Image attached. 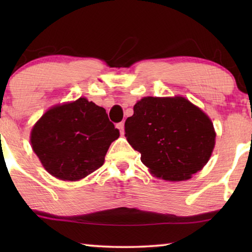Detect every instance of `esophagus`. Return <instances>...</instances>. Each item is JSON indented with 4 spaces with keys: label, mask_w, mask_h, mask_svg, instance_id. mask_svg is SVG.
I'll return each mask as SVG.
<instances>
[{
    "label": "esophagus",
    "mask_w": 252,
    "mask_h": 252,
    "mask_svg": "<svg viewBox=\"0 0 252 252\" xmlns=\"http://www.w3.org/2000/svg\"><path fill=\"white\" fill-rule=\"evenodd\" d=\"M117 128L120 130V134H122V135H123L124 132H125V124H124L123 122L119 123V124H117Z\"/></svg>",
    "instance_id": "1"
}]
</instances>
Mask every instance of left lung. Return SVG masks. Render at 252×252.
<instances>
[{
  "label": "left lung",
  "instance_id": "obj_1",
  "mask_svg": "<svg viewBox=\"0 0 252 252\" xmlns=\"http://www.w3.org/2000/svg\"><path fill=\"white\" fill-rule=\"evenodd\" d=\"M125 136L158 178L187 180L208 163L215 148L213 124L184 97H144L125 122Z\"/></svg>",
  "mask_w": 252,
  "mask_h": 252
}]
</instances>
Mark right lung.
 I'll list each match as a JSON object with an SVG mask.
<instances>
[{"label": "right lung", "mask_w": 252, "mask_h": 252, "mask_svg": "<svg viewBox=\"0 0 252 252\" xmlns=\"http://www.w3.org/2000/svg\"><path fill=\"white\" fill-rule=\"evenodd\" d=\"M118 137L105 109L80 97L48 110L34 125L31 143L51 175L75 181L102 166Z\"/></svg>", "instance_id": "1"}]
</instances>
